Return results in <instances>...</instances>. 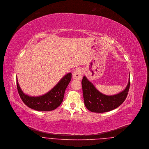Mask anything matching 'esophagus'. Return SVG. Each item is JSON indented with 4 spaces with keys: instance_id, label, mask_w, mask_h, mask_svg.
I'll use <instances>...</instances> for the list:
<instances>
[{
    "instance_id": "34e87169",
    "label": "esophagus",
    "mask_w": 149,
    "mask_h": 149,
    "mask_svg": "<svg viewBox=\"0 0 149 149\" xmlns=\"http://www.w3.org/2000/svg\"><path fill=\"white\" fill-rule=\"evenodd\" d=\"M82 75H83V71L80 69H78L74 70L72 74L73 78L74 79L79 80H80L81 79Z\"/></svg>"
}]
</instances>
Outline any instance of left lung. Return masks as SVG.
Instances as JSON below:
<instances>
[{
  "label": "left lung",
  "mask_w": 149,
  "mask_h": 149,
  "mask_svg": "<svg viewBox=\"0 0 149 149\" xmlns=\"http://www.w3.org/2000/svg\"><path fill=\"white\" fill-rule=\"evenodd\" d=\"M81 85L84 104L88 110L93 113H105L122 104L129 91L130 80L124 91L112 96L105 95L100 92L86 77L83 78Z\"/></svg>",
  "instance_id": "obj_1"
}]
</instances>
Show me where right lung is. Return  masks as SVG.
Segmentation results:
<instances>
[{"mask_svg": "<svg viewBox=\"0 0 149 149\" xmlns=\"http://www.w3.org/2000/svg\"><path fill=\"white\" fill-rule=\"evenodd\" d=\"M71 79V73H68L62 78L52 89L42 96L32 97L25 94L17 81L18 92L21 100L29 107L39 111H49L56 109L61 104L65 89Z\"/></svg>", "mask_w": 149, "mask_h": 149, "instance_id": "1", "label": "right lung"}]
</instances>
